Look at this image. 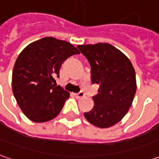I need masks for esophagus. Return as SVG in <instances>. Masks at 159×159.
<instances>
[{"instance_id": "obj_1", "label": "esophagus", "mask_w": 159, "mask_h": 159, "mask_svg": "<svg viewBox=\"0 0 159 159\" xmlns=\"http://www.w3.org/2000/svg\"><path fill=\"white\" fill-rule=\"evenodd\" d=\"M75 96H76L77 99H81V98H83V97L85 96V93H83V92H79V93H75Z\"/></svg>"}]
</instances>
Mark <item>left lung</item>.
Segmentation results:
<instances>
[{
  "label": "left lung",
  "mask_w": 159,
  "mask_h": 159,
  "mask_svg": "<svg viewBox=\"0 0 159 159\" xmlns=\"http://www.w3.org/2000/svg\"><path fill=\"white\" fill-rule=\"evenodd\" d=\"M77 48L91 66L93 84L100 88L93 96L94 107L84 117L99 128L113 126L131 107L136 91L135 71L123 52L108 43L79 45Z\"/></svg>",
  "instance_id": "8db88e82"
}]
</instances>
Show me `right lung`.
Here are the masks:
<instances>
[{
  "mask_svg": "<svg viewBox=\"0 0 159 159\" xmlns=\"http://www.w3.org/2000/svg\"><path fill=\"white\" fill-rule=\"evenodd\" d=\"M78 53L70 42L53 37L32 42L20 52L12 71V92L30 120L43 123L59 115L70 93L56 86L55 78L63 62Z\"/></svg>",
  "mask_w": 159,
  "mask_h": 159,
  "instance_id": "right-lung-1",
  "label": "right lung"
}]
</instances>
